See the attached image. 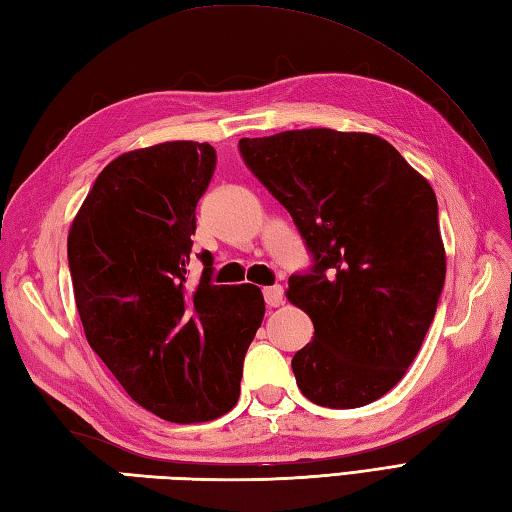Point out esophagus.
Here are the masks:
<instances>
[{"instance_id":"1","label":"esophagus","mask_w":512,"mask_h":512,"mask_svg":"<svg viewBox=\"0 0 512 512\" xmlns=\"http://www.w3.org/2000/svg\"><path fill=\"white\" fill-rule=\"evenodd\" d=\"M264 301L268 308H279L284 303V288L281 286H268L264 288Z\"/></svg>"}]
</instances>
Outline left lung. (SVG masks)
<instances>
[{
    "label": "left lung",
    "mask_w": 512,
    "mask_h": 512,
    "mask_svg": "<svg viewBox=\"0 0 512 512\" xmlns=\"http://www.w3.org/2000/svg\"><path fill=\"white\" fill-rule=\"evenodd\" d=\"M239 151L314 257L286 290L314 325L292 358L301 394L330 409L369 405L405 376L436 317L447 275L436 193L365 132L290 129L242 138Z\"/></svg>",
    "instance_id": "left-lung-1"
}]
</instances>
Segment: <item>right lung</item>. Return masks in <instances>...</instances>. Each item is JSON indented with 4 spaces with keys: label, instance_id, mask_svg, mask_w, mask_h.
Segmentation results:
<instances>
[{
    "label": "right lung",
    "instance_id": "right-lung-1",
    "mask_svg": "<svg viewBox=\"0 0 512 512\" xmlns=\"http://www.w3.org/2000/svg\"><path fill=\"white\" fill-rule=\"evenodd\" d=\"M213 169L209 143L127 151L99 173L68 233L85 339L140 407L178 424L235 407L266 312L262 290L213 286L211 268L198 288L184 286L195 206Z\"/></svg>",
    "mask_w": 512,
    "mask_h": 512
}]
</instances>
